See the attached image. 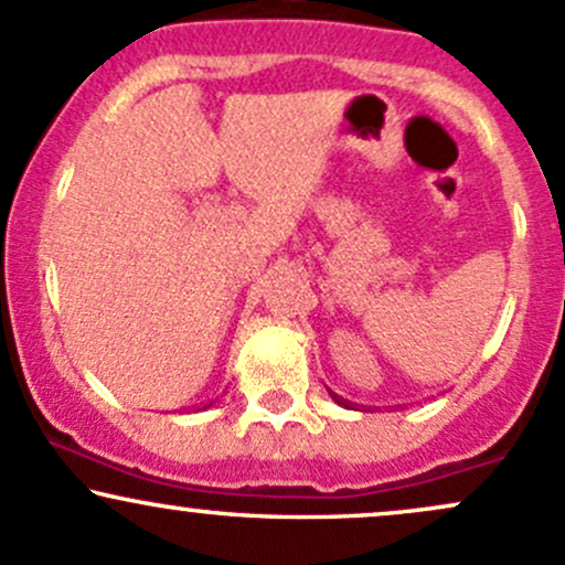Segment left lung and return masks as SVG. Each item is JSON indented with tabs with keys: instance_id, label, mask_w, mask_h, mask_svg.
<instances>
[{
	"instance_id": "1",
	"label": "left lung",
	"mask_w": 565,
	"mask_h": 565,
	"mask_svg": "<svg viewBox=\"0 0 565 565\" xmlns=\"http://www.w3.org/2000/svg\"><path fill=\"white\" fill-rule=\"evenodd\" d=\"M330 394H332V392H330ZM332 399H334V402H338V405H343V402H340V399H338V396H334V394H332Z\"/></svg>"
}]
</instances>
